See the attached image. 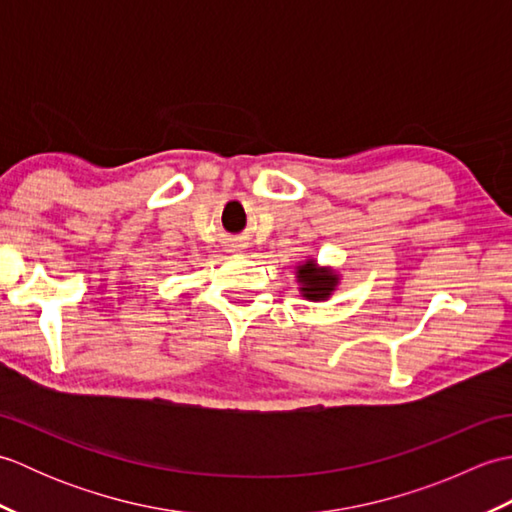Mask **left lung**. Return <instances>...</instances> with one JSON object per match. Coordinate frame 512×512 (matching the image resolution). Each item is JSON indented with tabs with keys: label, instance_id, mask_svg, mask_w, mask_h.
I'll use <instances>...</instances> for the list:
<instances>
[{
	"label": "left lung",
	"instance_id": "8db88e82",
	"mask_svg": "<svg viewBox=\"0 0 512 512\" xmlns=\"http://www.w3.org/2000/svg\"><path fill=\"white\" fill-rule=\"evenodd\" d=\"M297 277L303 284V288H301L303 297L314 299V301L330 297V292L336 286V275H332L330 270L317 268V264L314 262H306L303 266H299Z\"/></svg>",
	"mask_w": 512,
	"mask_h": 512
}]
</instances>
